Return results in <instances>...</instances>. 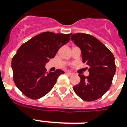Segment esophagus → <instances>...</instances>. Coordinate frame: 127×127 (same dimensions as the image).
Masks as SVG:
<instances>
[{"mask_svg": "<svg viewBox=\"0 0 127 127\" xmlns=\"http://www.w3.org/2000/svg\"><path fill=\"white\" fill-rule=\"evenodd\" d=\"M66 74L68 75H69V76H71V75H73V73L72 72H71V71H67L66 72Z\"/></svg>", "mask_w": 127, "mask_h": 127, "instance_id": "1", "label": "esophagus"}]
</instances>
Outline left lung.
I'll return each instance as SVG.
<instances>
[{
  "label": "left lung",
  "instance_id": "8db88e82",
  "mask_svg": "<svg viewBox=\"0 0 127 127\" xmlns=\"http://www.w3.org/2000/svg\"><path fill=\"white\" fill-rule=\"evenodd\" d=\"M71 40L81 49L83 63L88 66L90 73L87 77L78 75L81 81L73 89L84 101L98 99L111 88L116 70L114 56L93 35L85 33L71 34Z\"/></svg>",
  "mask_w": 127,
  "mask_h": 127
}]
</instances>
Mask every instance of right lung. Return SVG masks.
I'll return each instance as SVG.
<instances>
[{"label": "right lung", "instance_id": "right-lung-1", "mask_svg": "<svg viewBox=\"0 0 127 127\" xmlns=\"http://www.w3.org/2000/svg\"><path fill=\"white\" fill-rule=\"evenodd\" d=\"M70 34L44 32L31 38L17 50L12 60L13 79L24 95L37 99L46 95L56 84L63 71L46 72V64L53 58L62 46L70 39Z\"/></svg>", "mask_w": 127, "mask_h": 127}]
</instances>
